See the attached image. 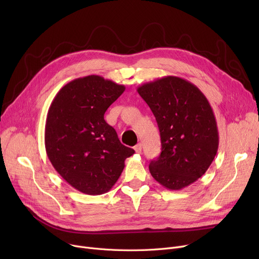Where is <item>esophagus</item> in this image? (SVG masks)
I'll return each mask as SVG.
<instances>
[{
  "label": "esophagus",
  "instance_id": "esophagus-1",
  "mask_svg": "<svg viewBox=\"0 0 259 259\" xmlns=\"http://www.w3.org/2000/svg\"><path fill=\"white\" fill-rule=\"evenodd\" d=\"M134 150L137 153H141L142 152V144H138L137 146L134 147Z\"/></svg>",
  "mask_w": 259,
  "mask_h": 259
}]
</instances>
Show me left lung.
I'll return each mask as SVG.
<instances>
[{
  "mask_svg": "<svg viewBox=\"0 0 259 259\" xmlns=\"http://www.w3.org/2000/svg\"><path fill=\"white\" fill-rule=\"evenodd\" d=\"M153 112L161 152L149 165L153 179L169 190H181L206 173L219 149V130L203 93L189 80L164 76L138 88Z\"/></svg>",
  "mask_w": 259,
  "mask_h": 259,
  "instance_id": "8db88e82",
  "label": "left lung"
}]
</instances>
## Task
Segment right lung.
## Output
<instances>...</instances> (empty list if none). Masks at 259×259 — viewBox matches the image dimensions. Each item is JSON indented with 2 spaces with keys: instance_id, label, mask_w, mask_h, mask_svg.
Returning <instances> with one entry per match:
<instances>
[{
  "instance_id": "1",
  "label": "right lung",
  "mask_w": 259,
  "mask_h": 259,
  "mask_svg": "<svg viewBox=\"0 0 259 259\" xmlns=\"http://www.w3.org/2000/svg\"><path fill=\"white\" fill-rule=\"evenodd\" d=\"M100 75L75 78L53 99L45 125V148L52 166L79 192L100 195L117 182L134 150L122 145L104 119L125 91Z\"/></svg>"
}]
</instances>
